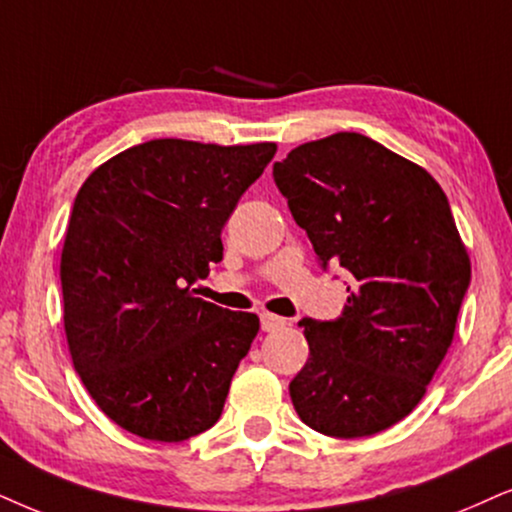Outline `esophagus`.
I'll list each match as a JSON object with an SVG mask.
<instances>
[{"label":"esophagus","mask_w":512,"mask_h":512,"mask_svg":"<svg viewBox=\"0 0 512 512\" xmlns=\"http://www.w3.org/2000/svg\"><path fill=\"white\" fill-rule=\"evenodd\" d=\"M260 323H262V331H264V333H274V331H278V328L286 326L288 321L283 319V316H276V314L264 312V314L260 316Z\"/></svg>","instance_id":"1"}]
</instances>
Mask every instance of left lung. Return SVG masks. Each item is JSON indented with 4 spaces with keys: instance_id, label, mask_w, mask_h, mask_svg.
<instances>
[{
    "instance_id": "1",
    "label": "left lung",
    "mask_w": 512,
    "mask_h": 512,
    "mask_svg": "<svg viewBox=\"0 0 512 512\" xmlns=\"http://www.w3.org/2000/svg\"><path fill=\"white\" fill-rule=\"evenodd\" d=\"M274 181L323 267L352 274L340 319L300 321L297 416L340 439L392 428L428 392L470 283L449 200L428 170L357 132L293 148Z\"/></svg>"
}]
</instances>
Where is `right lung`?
<instances>
[{
  "label": "right lung",
  "instance_id": "add662e5",
  "mask_svg": "<svg viewBox=\"0 0 512 512\" xmlns=\"http://www.w3.org/2000/svg\"><path fill=\"white\" fill-rule=\"evenodd\" d=\"M276 144L153 139L77 191L61 250L63 328L96 406L132 435L184 442L222 416L260 319L196 297L222 229Z\"/></svg>",
  "mask_w": 512,
  "mask_h": 512
}]
</instances>
